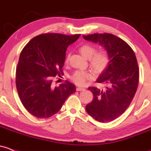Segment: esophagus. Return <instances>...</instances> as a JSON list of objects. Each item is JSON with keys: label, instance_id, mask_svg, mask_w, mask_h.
Listing matches in <instances>:
<instances>
[{"label": "esophagus", "instance_id": "34e87169", "mask_svg": "<svg viewBox=\"0 0 151 151\" xmlns=\"http://www.w3.org/2000/svg\"><path fill=\"white\" fill-rule=\"evenodd\" d=\"M76 90H77V91H85V88H83V87H77V88H76Z\"/></svg>", "mask_w": 151, "mask_h": 151}]
</instances>
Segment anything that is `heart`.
<instances>
[{
    "label": "heart",
    "mask_w": 151,
    "mask_h": 151,
    "mask_svg": "<svg viewBox=\"0 0 151 151\" xmlns=\"http://www.w3.org/2000/svg\"><path fill=\"white\" fill-rule=\"evenodd\" d=\"M80 51L85 57L89 58V64L96 73H101L107 68L109 63V56L107 52L104 50L96 51V47L91 44H85L80 47ZM69 60V55H67L65 62ZM93 77V74L90 71L77 70L71 76V80L77 85H83L88 80Z\"/></svg>",
    "instance_id": "obj_1"
}]
</instances>
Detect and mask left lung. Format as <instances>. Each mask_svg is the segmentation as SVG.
<instances>
[{
    "mask_svg": "<svg viewBox=\"0 0 151 151\" xmlns=\"http://www.w3.org/2000/svg\"><path fill=\"white\" fill-rule=\"evenodd\" d=\"M83 38L103 45L109 54V66L96 81L106 87L88 88L93 98L85 109L96 121L109 122L126 110L136 93L139 75L136 55L125 41L113 34L94 33Z\"/></svg>",
    "mask_w": 151,
    "mask_h": 151,
    "instance_id": "8db88e82",
    "label": "left lung"
}]
</instances>
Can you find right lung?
I'll list each match as a JSON object with an SVG mask.
<instances>
[{
	"label": "right lung",
	"instance_id": "obj_1",
	"mask_svg": "<svg viewBox=\"0 0 151 151\" xmlns=\"http://www.w3.org/2000/svg\"><path fill=\"white\" fill-rule=\"evenodd\" d=\"M80 36L43 33L22 49L16 69V87L22 105L33 116H52L76 91L74 85L68 81L53 88L52 77L63 74L67 47Z\"/></svg>",
	"mask_w": 151,
	"mask_h": 151
}]
</instances>
